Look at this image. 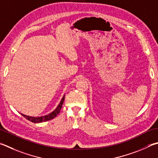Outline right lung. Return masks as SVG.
I'll return each mask as SVG.
<instances>
[{
    "instance_id": "right-lung-1",
    "label": "right lung",
    "mask_w": 158,
    "mask_h": 158,
    "mask_svg": "<svg viewBox=\"0 0 158 158\" xmlns=\"http://www.w3.org/2000/svg\"><path fill=\"white\" fill-rule=\"evenodd\" d=\"M64 99H65V94L63 96L62 99L61 100V102L59 104V105L57 106V107L54 109V110L52 112V113L45 114L44 116H40V117H31V116H28V115H25V114H21L24 117H25L27 119L29 120V121L34 122V123H41L44 122H46L48 121V120H50L52 119H54V117H56L57 114H58L60 113V110L62 108V105L64 104Z\"/></svg>"
}]
</instances>
